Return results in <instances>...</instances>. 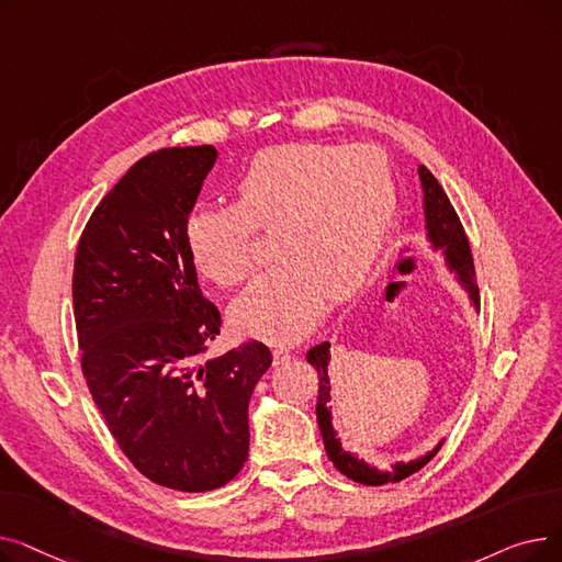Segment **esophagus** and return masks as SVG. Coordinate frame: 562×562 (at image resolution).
Segmentation results:
<instances>
[{
    "instance_id": "esophagus-1",
    "label": "esophagus",
    "mask_w": 562,
    "mask_h": 562,
    "mask_svg": "<svg viewBox=\"0 0 562 562\" xmlns=\"http://www.w3.org/2000/svg\"><path fill=\"white\" fill-rule=\"evenodd\" d=\"M293 356H296V350L289 348V346H282V344H278V346L273 348V358H276V364H282V362L291 360Z\"/></svg>"
}]
</instances>
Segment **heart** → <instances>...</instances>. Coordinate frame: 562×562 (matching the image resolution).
I'll list each match as a JSON object with an SVG mask.
<instances>
[{
  "mask_svg": "<svg viewBox=\"0 0 562 562\" xmlns=\"http://www.w3.org/2000/svg\"><path fill=\"white\" fill-rule=\"evenodd\" d=\"M394 214V172L375 147L291 143L252 157L234 204L193 212L187 246L206 280L236 286L252 271L257 232H271L278 261L234 301L232 321L246 335L293 341L328 299L362 286Z\"/></svg>",
  "mask_w": 562,
  "mask_h": 562,
  "instance_id": "b5f03b06",
  "label": "heart"
}]
</instances>
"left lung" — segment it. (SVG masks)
Masks as SVG:
<instances>
[{"instance_id": "8db88e82", "label": "left lung", "mask_w": 562, "mask_h": 562, "mask_svg": "<svg viewBox=\"0 0 562 562\" xmlns=\"http://www.w3.org/2000/svg\"><path fill=\"white\" fill-rule=\"evenodd\" d=\"M422 184H424V202H426V227H428V239L430 244L445 252L447 261L451 269L460 276L464 289L469 291L471 301L479 307V280H476V269H474V257H471L469 239L464 234V227L460 223V216L456 214L451 200L447 198L445 189L439 187L435 180V175L422 166ZM307 362L316 369L318 373V396H316V422L323 435V445H326V453L333 460V464L341 471V474L350 481L362 483V485H387V483H398L412 474H417L422 467H426L439 447L430 451L428 456L412 460V462H396L387 471H380L375 467H369L367 462L358 460L356 456H350L341 449L337 432L333 430V417H330V375H328V362H330V344L323 341L314 348L307 350Z\"/></svg>"}]
</instances>
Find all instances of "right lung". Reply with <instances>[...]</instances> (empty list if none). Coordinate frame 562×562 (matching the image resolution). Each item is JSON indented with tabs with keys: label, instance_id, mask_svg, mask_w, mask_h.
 Instances as JSON below:
<instances>
[{
	"label": "right lung",
	"instance_id": "add662e5",
	"mask_svg": "<svg viewBox=\"0 0 562 562\" xmlns=\"http://www.w3.org/2000/svg\"><path fill=\"white\" fill-rule=\"evenodd\" d=\"M212 145L138 159L95 206L75 255L81 373L115 445L180 492L229 483L248 458V403L273 356L244 341L200 364L223 318L202 296L187 223Z\"/></svg>",
	"mask_w": 562,
	"mask_h": 562
}]
</instances>
